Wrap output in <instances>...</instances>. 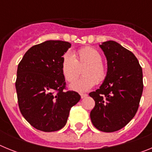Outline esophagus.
<instances>
[{
	"label": "esophagus",
	"mask_w": 152,
	"mask_h": 152,
	"mask_svg": "<svg viewBox=\"0 0 152 152\" xmlns=\"http://www.w3.org/2000/svg\"><path fill=\"white\" fill-rule=\"evenodd\" d=\"M80 96H81V98H85L88 96V94H80Z\"/></svg>",
	"instance_id": "obj_1"
}]
</instances>
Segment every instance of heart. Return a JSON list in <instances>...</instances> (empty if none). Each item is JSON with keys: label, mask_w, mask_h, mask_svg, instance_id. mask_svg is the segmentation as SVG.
Here are the masks:
<instances>
[{"label": "heart", "mask_w": 152, "mask_h": 152, "mask_svg": "<svg viewBox=\"0 0 152 152\" xmlns=\"http://www.w3.org/2000/svg\"><path fill=\"white\" fill-rule=\"evenodd\" d=\"M82 69L83 76L70 85V88L77 92H86L105 80L107 67L102 61V56L92 47H84L74 52H67L63 56L61 69L63 77L69 83L78 77Z\"/></svg>", "instance_id": "b5f03b06"}]
</instances>
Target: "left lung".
<instances>
[{
	"mask_svg": "<svg viewBox=\"0 0 152 152\" xmlns=\"http://www.w3.org/2000/svg\"><path fill=\"white\" fill-rule=\"evenodd\" d=\"M100 47L107 60V75L100 88L89 94L94 100L93 125L100 131L121 129L135 116L143 91L142 69L135 55L115 41Z\"/></svg>",
	"mask_w": 152,
	"mask_h": 152,
	"instance_id": "left-lung-1",
	"label": "left lung"
}]
</instances>
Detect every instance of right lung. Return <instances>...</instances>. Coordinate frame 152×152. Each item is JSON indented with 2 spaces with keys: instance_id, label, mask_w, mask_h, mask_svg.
<instances>
[{
  "instance_id": "add662e5",
  "label": "right lung",
  "mask_w": 152,
  "mask_h": 152,
  "mask_svg": "<svg viewBox=\"0 0 152 152\" xmlns=\"http://www.w3.org/2000/svg\"><path fill=\"white\" fill-rule=\"evenodd\" d=\"M71 45L48 40L31 47L18 64L15 85L19 108L26 121L40 131L62 129L71 108L80 99L77 92L64 91L61 64Z\"/></svg>"
}]
</instances>
